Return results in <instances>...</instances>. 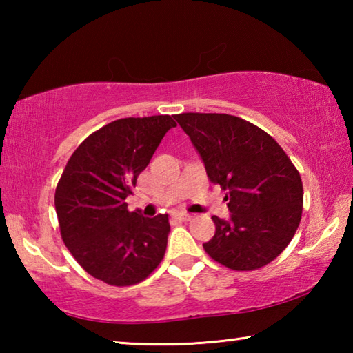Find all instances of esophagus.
<instances>
[{"instance_id": "obj_1", "label": "esophagus", "mask_w": 353, "mask_h": 353, "mask_svg": "<svg viewBox=\"0 0 353 353\" xmlns=\"http://www.w3.org/2000/svg\"><path fill=\"white\" fill-rule=\"evenodd\" d=\"M172 218L177 219V221H190L191 219V214L190 213H185V212H177L172 214Z\"/></svg>"}]
</instances>
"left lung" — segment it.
<instances>
[{
	"instance_id": "obj_1",
	"label": "left lung",
	"mask_w": 353,
	"mask_h": 353,
	"mask_svg": "<svg viewBox=\"0 0 353 353\" xmlns=\"http://www.w3.org/2000/svg\"><path fill=\"white\" fill-rule=\"evenodd\" d=\"M179 126L204 162L210 182L225 191L230 218L212 216L204 243L214 261L254 271L283 252L302 216L301 174L279 143L255 124L225 113H181Z\"/></svg>"
}]
</instances>
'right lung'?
I'll return each instance as SVG.
<instances>
[{
    "mask_svg": "<svg viewBox=\"0 0 353 353\" xmlns=\"http://www.w3.org/2000/svg\"><path fill=\"white\" fill-rule=\"evenodd\" d=\"M171 128L170 115L117 119L88 135L65 166L54 196L61 235L94 279L135 285L162 261L168 214L129 212L126 198Z\"/></svg>",
    "mask_w": 353,
    "mask_h": 353,
    "instance_id": "1",
    "label": "right lung"
}]
</instances>
